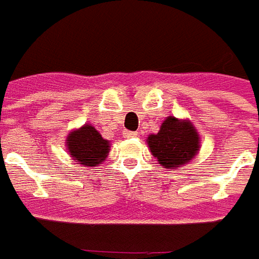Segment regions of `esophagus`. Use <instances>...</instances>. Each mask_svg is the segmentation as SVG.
<instances>
[{
  "mask_svg": "<svg viewBox=\"0 0 259 259\" xmlns=\"http://www.w3.org/2000/svg\"><path fill=\"white\" fill-rule=\"evenodd\" d=\"M138 134L137 132H134V131H125L124 132V137L125 138H134V137H137Z\"/></svg>",
  "mask_w": 259,
  "mask_h": 259,
  "instance_id": "1",
  "label": "esophagus"
}]
</instances>
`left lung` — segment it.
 Listing matches in <instances>:
<instances>
[{
  "label": "left lung",
  "instance_id": "1",
  "mask_svg": "<svg viewBox=\"0 0 259 259\" xmlns=\"http://www.w3.org/2000/svg\"><path fill=\"white\" fill-rule=\"evenodd\" d=\"M153 157L164 168H177L196 157L200 148V135L188 120L167 117L157 134L148 137Z\"/></svg>",
  "mask_w": 259,
  "mask_h": 259
}]
</instances>
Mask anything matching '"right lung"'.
<instances>
[{"label": "right lung", "instance_id": "add662e5", "mask_svg": "<svg viewBox=\"0 0 259 259\" xmlns=\"http://www.w3.org/2000/svg\"><path fill=\"white\" fill-rule=\"evenodd\" d=\"M66 145L71 157L84 167H96L109 156V141L103 139L95 128L85 124L67 135Z\"/></svg>", "mask_w": 259, "mask_h": 259}]
</instances>
